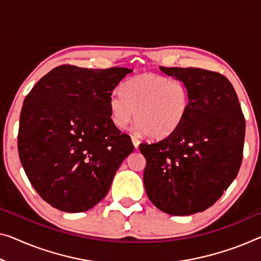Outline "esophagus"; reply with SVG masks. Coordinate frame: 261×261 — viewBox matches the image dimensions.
<instances>
[{"instance_id": "esophagus-1", "label": "esophagus", "mask_w": 261, "mask_h": 261, "mask_svg": "<svg viewBox=\"0 0 261 261\" xmlns=\"http://www.w3.org/2000/svg\"><path fill=\"white\" fill-rule=\"evenodd\" d=\"M131 139H132V143H134L135 147H136V149H137L138 145H139V138L136 135H132L131 136Z\"/></svg>"}]
</instances>
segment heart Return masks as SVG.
<instances>
[{
    "mask_svg": "<svg viewBox=\"0 0 261 261\" xmlns=\"http://www.w3.org/2000/svg\"><path fill=\"white\" fill-rule=\"evenodd\" d=\"M191 96L180 80L144 72L125 82L122 93L109 98L111 122L124 129L135 115L137 127L153 139L169 137L178 130L190 111Z\"/></svg>",
    "mask_w": 261,
    "mask_h": 261,
    "instance_id": "b5f03b06",
    "label": "heart"
}]
</instances>
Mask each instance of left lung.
I'll use <instances>...</instances> for the list:
<instances>
[{"label":"left lung","mask_w":261,"mask_h":261,"mask_svg":"<svg viewBox=\"0 0 261 261\" xmlns=\"http://www.w3.org/2000/svg\"><path fill=\"white\" fill-rule=\"evenodd\" d=\"M188 84L191 103L181 125L158 142L141 143L149 199L172 216L203 212L226 191L243 161L245 117L233 85L219 72L166 68Z\"/></svg>","instance_id":"obj_1"}]
</instances>
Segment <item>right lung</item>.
I'll return each mask as SVG.
<instances>
[{
	"label": "right lung",
	"mask_w": 261,
	"mask_h": 261,
	"mask_svg": "<svg viewBox=\"0 0 261 261\" xmlns=\"http://www.w3.org/2000/svg\"><path fill=\"white\" fill-rule=\"evenodd\" d=\"M131 69L60 65L23 102L17 149L24 172L46 203L83 212L107 196L116 171L134 151L111 122L109 98Z\"/></svg>",
	"instance_id": "add662e5"
}]
</instances>
